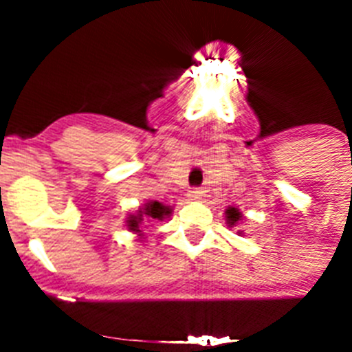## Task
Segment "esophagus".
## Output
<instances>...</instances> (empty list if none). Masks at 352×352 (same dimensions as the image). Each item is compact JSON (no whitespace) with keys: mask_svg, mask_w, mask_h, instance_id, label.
I'll return each instance as SVG.
<instances>
[{"mask_svg":"<svg viewBox=\"0 0 352 352\" xmlns=\"http://www.w3.org/2000/svg\"><path fill=\"white\" fill-rule=\"evenodd\" d=\"M188 197H190L192 201H199V199L203 197V190H201V188H192V190L188 192Z\"/></svg>","mask_w":352,"mask_h":352,"instance_id":"1","label":"esophagus"}]
</instances>
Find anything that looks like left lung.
<instances>
[{
    "label": "left lung",
    "mask_w": 352,
    "mask_h": 352,
    "mask_svg": "<svg viewBox=\"0 0 352 352\" xmlns=\"http://www.w3.org/2000/svg\"><path fill=\"white\" fill-rule=\"evenodd\" d=\"M227 214V223H231V226H234L238 220H241V213L238 211V208H229V210L226 211Z\"/></svg>",
    "instance_id": "obj_1"
}]
</instances>
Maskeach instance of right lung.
Segmentation results:
<instances>
[{
    "instance_id": "1",
    "label": "right lung",
    "mask_w": 352,
    "mask_h": 352,
    "mask_svg": "<svg viewBox=\"0 0 352 352\" xmlns=\"http://www.w3.org/2000/svg\"><path fill=\"white\" fill-rule=\"evenodd\" d=\"M170 210L167 206H164L162 203L158 201H153V203H148L142 210L138 211V214H132L129 217V227L130 231H135V232H141V223L144 222V219L149 220H162L166 214H169Z\"/></svg>"
}]
</instances>
